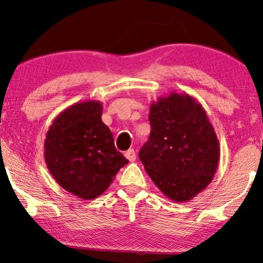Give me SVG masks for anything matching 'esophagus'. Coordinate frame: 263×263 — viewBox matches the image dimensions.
Here are the masks:
<instances>
[{
    "instance_id": "obj_1",
    "label": "esophagus",
    "mask_w": 263,
    "mask_h": 263,
    "mask_svg": "<svg viewBox=\"0 0 263 263\" xmlns=\"http://www.w3.org/2000/svg\"><path fill=\"white\" fill-rule=\"evenodd\" d=\"M125 157L128 161H131V162H134V161H136V152H135V149H128L127 152H125Z\"/></svg>"
}]
</instances>
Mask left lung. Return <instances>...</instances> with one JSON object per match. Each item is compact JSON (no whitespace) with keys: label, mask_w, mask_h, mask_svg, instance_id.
I'll use <instances>...</instances> for the list:
<instances>
[{"label":"left lung","mask_w":263,"mask_h":263,"mask_svg":"<svg viewBox=\"0 0 263 263\" xmlns=\"http://www.w3.org/2000/svg\"><path fill=\"white\" fill-rule=\"evenodd\" d=\"M152 131L138 156L167 197L186 202L204 190L216 172L219 142L194 97L172 93L150 107Z\"/></svg>","instance_id":"1"}]
</instances>
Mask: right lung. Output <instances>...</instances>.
<instances>
[{
	"instance_id": "1",
	"label": "right lung",
	"mask_w": 263,
	"mask_h": 263,
	"mask_svg": "<svg viewBox=\"0 0 263 263\" xmlns=\"http://www.w3.org/2000/svg\"><path fill=\"white\" fill-rule=\"evenodd\" d=\"M102 104L76 103L55 119L47 132L44 157L49 172L65 190L83 199L96 198L127 164L103 124Z\"/></svg>"
}]
</instances>
